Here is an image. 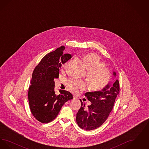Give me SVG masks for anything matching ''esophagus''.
<instances>
[{
    "label": "esophagus",
    "instance_id": "obj_1",
    "mask_svg": "<svg viewBox=\"0 0 149 149\" xmlns=\"http://www.w3.org/2000/svg\"><path fill=\"white\" fill-rule=\"evenodd\" d=\"M77 99V97H76V96H75V95H74L73 96V99Z\"/></svg>",
    "mask_w": 149,
    "mask_h": 149
}]
</instances>
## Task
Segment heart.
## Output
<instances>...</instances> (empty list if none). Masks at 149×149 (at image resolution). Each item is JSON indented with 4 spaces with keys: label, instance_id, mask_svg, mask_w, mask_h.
Returning a JSON list of instances; mask_svg holds the SVG:
<instances>
[{
    "label": "heart",
    "instance_id": "obj_1",
    "mask_svg": "<svg viewBox=\"0 0 149 149\" xmlns=\"http://www.w3.org/2000/svg\"><path fill=\"white\" fill-rule=\"evenodd\" d=\"M83 60L88 70L86 77L90 88L95 92L103 90L111 80L112 72L105 67L106 63L96 54H87L83 57ZM67 86L71 92L77 93L84 89L86 85L81 80L70 79L67 81Z\"/></svg>",
    "mask_w": 149,
    "mask_h": 149
}]
</instances>
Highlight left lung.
<instances>
[{
	"instance_id": "1",
	"label": "left lung",
	"mask_w": 149,
	"mask_h": 149,
	"mask_svg": "<svg viewBox=\"0 0 149 149\" xmlns=\"http://www.w3.org/2000/svg\"><path fill=\"white\" fill-rule=\"evenodd\" d=\"M113 75H116L115 72ZM120 89V82L117 79L113 85L108 84L102 91L86 93L85 97L92 104L86 108L80 100L81 107L76 117L78 126L86 131L95 130L102 126L113 108Z\"/></svg>"
}]
</instances>
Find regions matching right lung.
Listing matches in <instances>:
<instances>
[{
  "mask_svg": "<svg viewBox=\"0 0 149 149\" xmlns=\"http://www.w3.org/2000/svg\"><path fill=\"white\" fill-rule=\"evenodd\" d=\"M65 47L62 46L46 54L36 66L29 87L28 97L31 112L37 120L42 123L54 120L64 103L72 99L70 93L60 90L55 92L54 79L58 78L60 68L71 58L64 54Z\"/></svg>",
  "mask_w": 149,
  "mask_h": 149,
  "instance_id": "1",
  "label": "right lung"
}]
</instances>
